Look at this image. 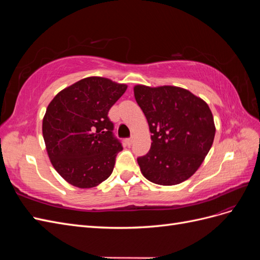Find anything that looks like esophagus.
Here are the masks:
<instances>
[{
	"label": "esophagus",
	"mask_w": 260,
	"mask_h": 260,
	"mask_svg": "<svg viewBox=\"0 0 260 260\" xmlns=\"http://www.w3.org/2000/svg\"><path fill=\"white\" fill-rule=\"evenodd\" d=\"M132 142H133V138H129V139L125 140V143H127L129 146L132 144Z\"/></svg>",
	"instance_id": "1"
}]
</instances>
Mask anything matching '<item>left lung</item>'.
Returning <instances> with one entry per match:
<instances>
[{
	"instance_id": "left-lung-1",
	"label": "left lung",
	"mask_w": 260,
	"mask_h": 260,
	"mask_svg": "<svg viewBox=\"0 0 260 260\" xmlns=\"http://www.w3.org/2000/svg\"><path fill=\"white\" fill-rule=\"evenodd\" d=\"M152 136L151 149L138 164L153 183L175 185L192 177L214 142L216 127L207 103L174 85L133 88Z\"/></svg>"
}]
</instances>
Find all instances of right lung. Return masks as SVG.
Instances as JSON below:
<instances>
[{"instance_id":"add662e5","label":"right lung","mask_w":260,"mask_h":260,"mask_svg":"<svg viewBox=\"0 0 260 260\" xmlns=\"http://www.w3.org/2000/svg\"><path fill=\"white\" fill-rule=\"evenodd\" d=\"M127 88L107 78L88 77L51 101L43 117V139L53 167L69 184L90 188L112 175L122 146L107 115Z\"/></svg>"}]
</instances>
